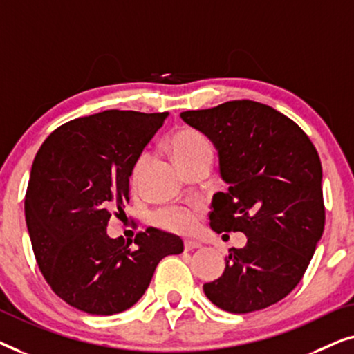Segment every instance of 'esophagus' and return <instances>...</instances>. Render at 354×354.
Listing matches in <instances>:
<instances>
[{
  "label": "esophagus",
  "instance_id": "1",
  "mask_svg": "<svg viewBox=\"0 0 354 354\" xmlns=\"http://www.w3.org/2000/svg\"><path fill=\"white\" fill-rule=\"evenodd\" d=\"M183 248H185V251H193V250L201 248V243H200V241H195V240H185V241H183Z\"/></svg>",
  "mask_w": 354,
  "mask_h": 354
}]
</instances>
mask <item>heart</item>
Returning a JSON list of instances; mask_svg holds the SVG:
<instances>
[{
	"instance_id": "obj_1",
	"label": "heart",
	"mask_w": 354,
	"mask_h": 354,
	"mask_svg": "<svg viewBox=\"0 0 354 354\" xmlns=\"http://www.w3.org/2000/svg\"><path fill=\"white\" fill-rule=\"evenodd\" d=\"M169 149H171L174 159L178 166L190 161V159L200 156L203 153H211V143L205 135L195 129L183 127L176 130L169 140ZM148 156L140 154L133 161L132 171H130V180L132 183L140 182L143 169L147 166ZM154 222L162 229L176 232V234H188L196 225V209L195 207H171V209L161 211L154 216Z\"/></svg>"
}]
</instances>
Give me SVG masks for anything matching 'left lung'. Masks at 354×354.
Listing matches in <instances>:
<instances>
[{"label": "left lung", "mask_w": 354, "mask_h": 354, "mask_svg": "<svg viewBox=\"0 0 354 354\" xmlns=\"http://www.w3.org/2000/svg\"><path fill=\"white\" fill-rule=\"evenodd\" d=\"M182 120L217 149L229 190L211 203V229L243 232L225 269L205 295L234 314L259 311L287 297L306 272L326 211L322 166L308 135L279 111L250 100L185 111Z\"/></svg>", "instance_id": "8db88e82"}]
</instances>
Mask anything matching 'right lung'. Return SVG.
<instances>
[{
    "instance_id": "1",
    "label": "right lung",
    "mask_w": 354,
    "mask_h": 354,
    "mask_svg": "<svg viewBox=\"0 0 354 354\" xmlns=\"http://www.w3.org/2000/svg\"><path fill=\"white\" fill-rule=\"evenodd\" d=\"M167 115L113 109L74 119L33 159L26 193L33 253L53 292L80 311L111 316L132 308L159 261L183 251L180 236L153 227L133 241L106 232L111 211L129 203L133 161Z\"/></svg>"
}]
</instances>
